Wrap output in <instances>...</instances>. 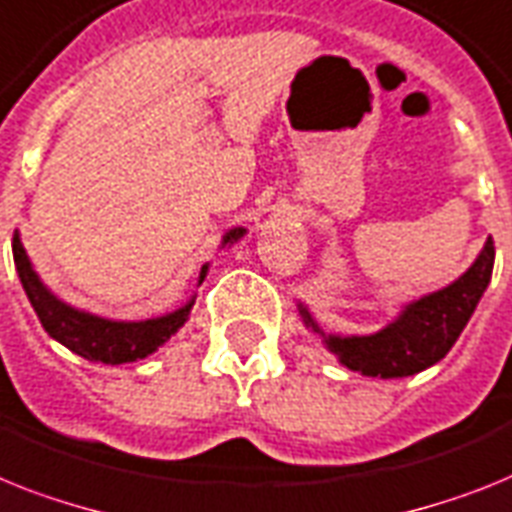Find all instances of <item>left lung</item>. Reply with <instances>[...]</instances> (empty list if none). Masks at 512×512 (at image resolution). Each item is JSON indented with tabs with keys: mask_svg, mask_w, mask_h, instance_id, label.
Returning a JSON list of instances; mask_svg holds the SVG:
<instances>
[{
	"mask_svg": "<svg viewBox=\"0 0 512 512\" xmlns=\"http://www.w3.org/2000/svg\"><path fill=\"white\" fill-rule=\"evenodd\" d=\"M492 266L494 243L492 238H487L474 264L468 266L458 280L439 287L434 293L400 303L390 322L371 335L324 332L306 303L301 301H298V314L306 329L322 337L329 353L345 369L356 371L361 377L377 379L413 377L450 353L468 319L474 316L481 295L489 287Z\"/></svg>",
	"mask_w": 512,
	"mask_h": 512,
	"instance_id": "left-lung-1",
	"label": "left lung"
}]
</instances>
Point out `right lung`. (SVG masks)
I'll list each match as a JSON object with an SVG mask.
<instances>
[{
	"instance_id": "right-lung-1",
	"label": "right lung",
	"mask_w": 512,
	"mask_h": 512,
	"mask_svg": "<svg viewBox=\"0 0 512 512\" xmlns=\"http://www.w3.org/2000/svg\"><path fill=\"white\" fill-rule=\"evenodd\" d=\"M248 235V227H230L222 235L219 248H232L238 240ZM12 256H15V269H18L20 285H23L33 311L41 319V327L49 332V337L62 342L67 350H73L88 361L107 363V366H120V363H133L141 358H149L151 353L167 345L172 335H177L190 319L196 293L190 295L183 306L175 311H167L162 316L151 319H109V316L91 314L86 308H78L73 303L62 301L52 287L46 285L38 272L33 269V261L25 251L20 232H15L12 240ZM209 261L198 272L196 287L206 280L209 274Z\"/></svg>"
}]
</instances>
